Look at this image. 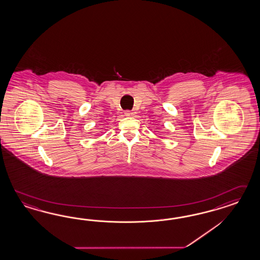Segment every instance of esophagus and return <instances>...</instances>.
I'll return each mask as SVG.
<instances>
[{
    "instance_id": "esophagus-1",
    "label": "esophagus",
    "mask_w": 260,
    "mask_h": 260,
    "mask_svg": "<svg viewBox=\"0 0 260 260\" xmlns=\"http://www.w3.org/2000/svg\"><path fill=\"white\" fill-rule=\"evenodd\" d=\"M125 114H126L127 116H134V115L136 114V112H133V111H126Z\"/></svg>"
}]
</instances>
